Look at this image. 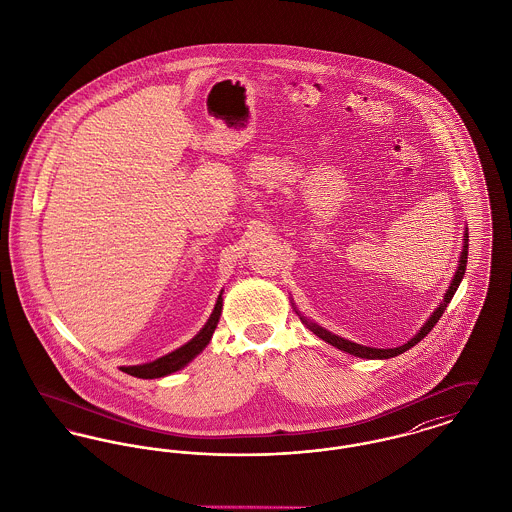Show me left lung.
Returning <instances> with one entry per match:
<instances>
[{
    "mask_svg": "<svg viewBox=\"0 0 512 512\" xmlns=\"http://www.w3.org/2000/svg\"><path fill=\"white\" fill-rule=\"evenodd\" d=\"M466 264H468V233H466V237H464V250H462V256H460L458 270L454 273V279H452V283H450V287H448V291H446V295H444L443 303L431 314V318H429V320L425 322V326L417 332V336H413L408 343H404V345H400V347H394V349L365 347V345H359V343H353V341L343 340L340 336H336V334H332V332L320 328L318 324L308 322L307 318H303V322L307 324L308 330H312L318 338L328 341L330 345L338 347L341 351H347L349 355L363 357V359H390V357H396V355L408 351L409 347H413L415 343H419V341L423 340V338L435 328V324L441 320V316H443V312L446 310V305L452 301V297H454V293H456V289H458V285H460V281H462V277H464V273H466Z\"/></svg>",
    "mask_w": 512,
    "mask_h": 512,
    "instance_id": "1",
    "label": "left lung"
}]
</instances>
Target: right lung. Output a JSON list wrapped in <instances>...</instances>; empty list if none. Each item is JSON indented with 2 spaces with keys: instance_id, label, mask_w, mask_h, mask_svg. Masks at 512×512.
Wrapping results in <instances>:
<instances>
[{
  "instance_id": "add662e5",
  "label": "right lung",
  "mask_w": 512,
  "mask_h": 512,
  "mask_svg": "<svg viewBox=\"0 0 512 512\" xmlns=\"http://www.w3.org/2000/svg\"><path fill=\"white\" fill-rule=\"evenodd\" d=\"M221 307H223V299L219 295L217 299V305L213 308L207 324L200 330V334L196 338L188 341L186 345L178 347L176 351H172L169 355L153 361V363H145V365H136V367H122L124 373L128 375L137 376V378H159V376H167L182 369L184 365H188L205 345L211 340L213 332H215V326L219 322V316H221Z\"/></svg>"
}]
</instances>
